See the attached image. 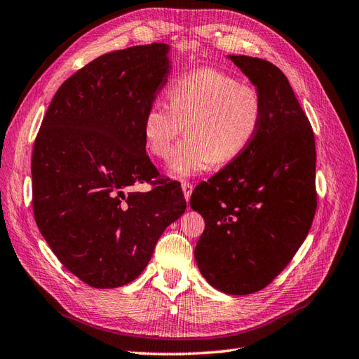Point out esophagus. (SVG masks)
<instances>
[{
	"label": "esophagus",
	"mask_w": 359,
	"mask_h": 359,
	"mask_svg": "<svg viewBox=\"0 0 359 359\" xmlns=\"http://www.w3.org/2000/svg\"><path fill=\"white\" fill-rule=\"evenodd\" d=\"M181 187H182V194H184V198L189 199L190 195H191V191H194V184H190L189 181H182Z\"/></svg>",
	"instance_id": "34e87169"
}]
</instances>
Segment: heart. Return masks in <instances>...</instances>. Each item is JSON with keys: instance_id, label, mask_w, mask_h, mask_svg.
I'll use <instances>...</instances> for the list:
<instances>
[{"instance_id": "1", "label": "heart", "mask_w": 359, "mask_h": 359, "mask_svg": "<svg viewBox=\"0 0 359 359\" xmlns=\"http://www.w3.org/2000/svg\"><path fill=\"white\" fill-rule=\"evenodd\" d=\"M169 107L152 103L143 117L146 149L155 158H169L186 128L187 137L172 154L169 173L187 178L213 163L229 164L255 142L265 118L259 90L238 77L203 68L177 79L168 91Z\"/></svg>"}]
</instances>
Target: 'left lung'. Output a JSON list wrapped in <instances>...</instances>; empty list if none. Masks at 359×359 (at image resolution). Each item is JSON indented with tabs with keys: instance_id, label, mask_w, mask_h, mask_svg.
Returning a JSON list of instances; mask_svg holds the SVG:
<instances>
[{
	"instance_id": "1",
	"label": "left lung",
	"mask_w": 359,
	"mask_h": 359,
	"mask_svg": "<svg viewBox=\"0 0 359 359\" xmlns=\"http://www.w3.org/2000/svg\"><path fill=\"white\" fill-rule=\"evenodd\" d=\"M264 95L255 142L190 207L203 215L195 259L216 290L247 295L268 286L299 251L316 216V138L286 76L265 59L229 56Z\"/></svg>"
}]
</instances>
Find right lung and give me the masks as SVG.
<instances>
[{
	"label": "right lung",
	"mask_w": 359,
	"mask_h": 359,
	"mask_svg": "<svg viewBox=\"0 0 359 359\" xmlns=\"http://www.w3.org/2000/svg\"><path fill=\"white\" fill-rule=\"evenodd\" d=\"M168 53L154 42L86 64L59 86L34 140V221L60 264L93 287L135 280L186 210L143 140L144 114L168 82ZM137 182L153 189L126 191Z\"/></svg>",
	"instance_id": "add662e5"
}]
</instances>
